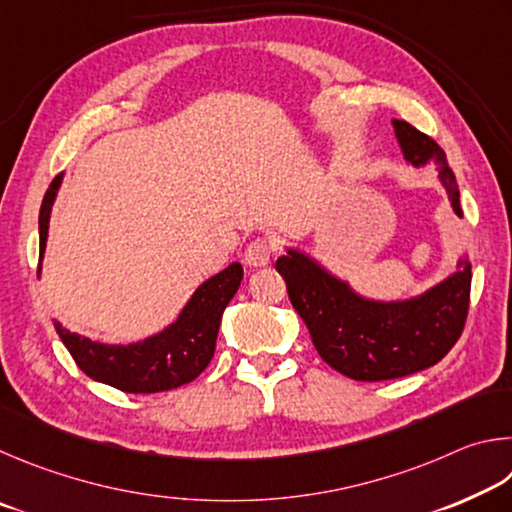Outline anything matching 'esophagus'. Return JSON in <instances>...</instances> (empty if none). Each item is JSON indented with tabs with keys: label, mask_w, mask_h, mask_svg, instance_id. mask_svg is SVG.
Instances as JSON below:
<instances>
[{
	"label": "esophagus",
	"mask_w": 512,
	"mask_h": 512,
	"mask_svg": "<svg viewBox=\"0 0 512 512\" xmlns=\"http://www.w3.org/2000/svg\"><path fill=\"white\" fill-rule=\"evenodd\" d=\"M272 254H274L272 242L265 238H258L254 242H249V247L245 249V263L249 267H265L272 261Z\"/></svg>",
	"instance_id": "34e87169"
}]
</instances>
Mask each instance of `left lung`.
I'll return each instance as SVG.
<instances>
[{"instance_id":"8db88e82","label":"left lung","mask_w":512,"mask_h":512,"mask_svg":"<svg viewBox=\"0 0 512 512\" xmlns=\"http://www.w3.org/2000/svg\"><path fill=\"white\" fill-rule=\"evenodd\" d=\"M407 164L438 166L454 215L463 218L461 193L443 148L407 121L393 119ZM276 270L288 285L294 310L306 321L321 360L346 378L380 382L429 369L450 353L461 337L470 306L472 265L461 254L456 270L409 299H371L297 247H285Z\"/></svg>"}]
</instances>
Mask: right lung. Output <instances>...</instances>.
<instances>
[{"instance_id":"add662e5","label":"right lung","mask_w":512,"mask_h":512,"mask_svg":"<svg viewBox=\"0 0 512 512\" xmlns=\"http://www.w3.org/2000/svg\"><path fill=\"white\" fill-rule=\"evenodd\" d=\"M62 177L53 179L40 206V267L47 249L49 218L56 202ZM242 281V265L231 263L197 288L179 310L177 319L164 330L132 344H103L85 335L71 333L53 319L62 344L74 357L87 378L110 384L125 393H157L177 389L195 380L209 366L222 312L229 306Z\"/></svg>"}]
</instances>
